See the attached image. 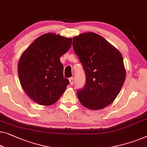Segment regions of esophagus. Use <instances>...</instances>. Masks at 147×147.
I'll use <instances>...</instances> for the list:
<instances>
[{
    "label": "esophagus",
    "mask_w": 147,
    "mask_h": 147,
    "mask_svg": "<svg viewBox=\"0 0 147 147\" xmlns=\"http://www.w3.org/2000/svg\"><path fill=\"white\" fill-rule=\"evenodd\" d=\"M69 84L71 85V86H72V85L74 84V78H70L69 79Z\"/></svg>",
    "instance_id": "34e87169"
}]
</instances>
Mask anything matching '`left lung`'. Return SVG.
<instances>
[{"label":"left lung","instance_id":"obj_1","mask_svg":"<svg viewBox=\"0 0 147 147\" xmlns=\"http://www.w3.org/2000/svg\"><path fill=\"white\" fill-rule=\"evenodd\" d=\"M74 50L86 73V85L78 90L82 105L91 110L110 105L124 84L123 59L117 48L94 32L80 34L73 38Z\"/></svg>","mask_w":147,"mask_h":147}]
</instances>
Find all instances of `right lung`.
Instances as JSON below:
<instances>
[{"label": "right lung", "instance_id": "1", "mask_svg": "<svg viewBox=\"0 0 147 147\" xmlns=\"http://www.w3.org/2000/svg\"><path fill=\"white\" fill-rule=\"evenodd\" d=\"M71 43V38L44 34L21 55L18 65L20 84L28 96L39 105L56 103L69 84L63 78L59 58L69 50Z\"/></svg>", "mask_w": 147, "mask_h": 147}]
</instances>
